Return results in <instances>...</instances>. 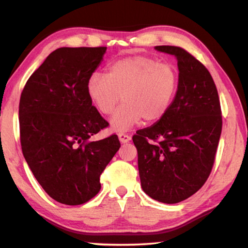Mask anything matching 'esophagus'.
<instances>
[{"instance_id":"34e87169","label":"esophagus","mask_w":248,"mask_h":248,"mask_svg":"<svg viewBox=\"0 0 248 248\" xmlns=\"http://www.w3.org/2000/svg\"><path fill=\"white\" fill-rule=\"evenodd\" d=\"M118 138H119V141L121 142V143H127V142L131 140V137L128 136V134H124V133H119Z\"/></svg>"}]
</instances>
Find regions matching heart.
<instances>
[{
	"instance_id": "b5f03b06",
	"label": "heart",
	"mask_w": 248,
	"mask_h": 248,
	"mask_svg": "<svg viewBox=\"0 0 248 248\" xmlns=\"http://www.w3.org/2000/svg\"><path fill=\"white\" fill-rule=\"evenodd\" d=\"M107 75L94 72L86 90L96 108L110 115V127L116 132L127 131L139 124L161 120L169 111L178 86V74L173 65L157 59L134 56L119 59L108 65Z\"/></svg>"
}]
</instances>
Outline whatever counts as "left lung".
<instances>
[{
	"label": "left lung",
	"instance_id": "1",
	"mask_svg": "<svg viewBox=\"0 0 248 248\" xmlns=\"http://www.w3.org/2000/svg\"><path fill=\"white\" fill-rule=\"evenodd\" d=\"M155 50L177 60V92L166 115L137 131L132 140L142 189L170 204L196 194L211 173L222 130L221 106L211 74L201 62L174 46Z\"/></svg>",
	"mask_w": 248,
	"mask_h": 248
}]
</instances>
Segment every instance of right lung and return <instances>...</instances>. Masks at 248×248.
<instances>
[{"label":"right lung","instance_id":"obj_1","mask_svg":"<svg viewBox=\"0 0 248 248\" xmlns=\"http://www.w3.org/2000/svg\"><path fill=\"white\" fill-rule=\"evenodd\" d=\"M106 49L54 50L31 75L20 95L24 157L44 190L60 203L82 204L97 195L100 174L120 148L116 134L90 140L108 125L92 106L86 90Z\"/></svg>","mask_w":248,"mask_h":248}]
</instances>
